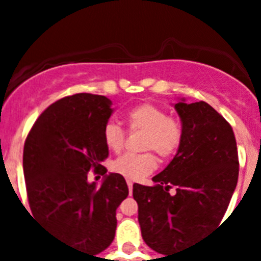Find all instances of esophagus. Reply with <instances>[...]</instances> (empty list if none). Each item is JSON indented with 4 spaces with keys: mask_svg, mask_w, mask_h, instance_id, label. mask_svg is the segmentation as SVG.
Returning <instances> with one entry per match:
<instances>
[{
    "mask_svg": "<svg viewBox=\"0 0 261 261\" xmlns=\"http://www.w3.org/2000/svg\"><path fill=\"white\" fill-rule=\"evenodd\" d=\"M126 184H128V188H129V195H132V192H133V181L132 180H126Z\"/></svg>",
    "mask_w": 261,
    "mask_h": 261,
    "instance_id": "obj_1",
    "label": "esophagus"
}]
</instances>
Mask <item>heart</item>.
<instances>
[{"mask_svg":"<svg viewBox=\"0 0 261 261\" xmlns=\"http://www.w3.org/2000/svg\"><path fill=\"white\" fill-rule=\"evenodd\" d=\"M126 123L133 130L145 132V149H153L163 158L174 155L180 147L183 129L177 120L168 117L167 112L156 106L144 103L130 108L125 115ZM123 129L108 121L103 129V141L111 151H120L124 145ZM158 166L155 154H123L112 162V171L129 179H142Z\"/></svg>","mask_w":261,"mask_h":261,"instance_id":"heart-1","label":"heart"}]
</instances>
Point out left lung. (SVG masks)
Returning <instances> with one entry per match:
<instances>
[{
	"label": "left lung",
	"mask_w": 261,
	"mask_h": 261,
	"mask_svg": "<svg viewBox=\"0 0 261 261\" xmlns=\"http://www.w3.org/2000/svg\"><path fill=\"white\" fill-rule=\"evenodd\" d=\"M183 140L174 159L153 177V187L133 184L145 243L162 255L190 247L220 225L238 183L232 128L205 102L174 106ZM177 187V193L168 190Z\"/></svg>",
	"instance_id": "8db88e82"
}]
</instances>
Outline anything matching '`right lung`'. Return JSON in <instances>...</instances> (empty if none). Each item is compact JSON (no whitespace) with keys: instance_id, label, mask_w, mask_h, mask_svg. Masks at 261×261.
Returning a JSON list of instances; mask_svg holds the SVG:
<instances>
[{"instance_id":"add662e5","label":"right lung","mask_w":261,"mask_h":261,"mask_svg":"<svg viewBox=\"0 0 261 261\" xmlns=\"http://www.w3.org/2000/svg\"><path fill=\"white\" fill-rule=\"evenodd\" d=\"M107 96L75 94L38 117L23 150V172L32 214L78 250L96 255L112 243L116 209L129 191L120 174L100 187L87 181L90 169L107 172L103 129L114 110Z\"/></svg>"}]
</instances>
